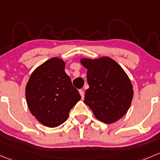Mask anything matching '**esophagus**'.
Wrapping results in <instances>:
<instances>
[{
    "mask_svg": "<svg viewBox=\"0 0 160 160\" xmlns=\"http://www.w3.org/2000/svg\"><path fill=\"white\" fill-rule=\"evenodd\" d=\"M79 93H80V95H81V97H82V99H84V96H85V93H84L83 90L80 89V90H79Z\"/></svg>",
    "mask_w": 160,
    "mask_h": 160,
    "instance_id": "34e87169",
    "label": "esophagus"
}]
</instances>
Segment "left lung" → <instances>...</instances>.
I'll return each instance as SVG.
<instances>
[{"mask_svg": "<svg viewBox=\"0 0 160 160\" xmlns=\"http://www.w3.org/2000/svg\"><path fill=\"white\" fill-rule=\"evenodd\" d=\"M80 62L87 68L89 85L84 103L99 121L116 122L126 114L132 101L134 92L129 76L116 61L107 56L82 58Z\"/></svg>", "mask_w": 160, "mask_h": 160, "instance_id": "left-lung-1", "label": "left lung"}]
</instances>
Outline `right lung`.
<instances>
[{"label":"right lung","mask_w":160,"mask_h":160,"mask_svg":"<svg viewBox=\"0 0 160 160\" xmlns=\"http://www.w3.org/2000/svg\"><path fill=\"white\" fill-rule=\"evenodd\" d=\"M65 67L62 59L50 58L34 69L25 87L26 102L31 113L49 128L65 122L70 110L81 99Z\"/></svg>","instance_id":"obj_1"}]
</instances>
